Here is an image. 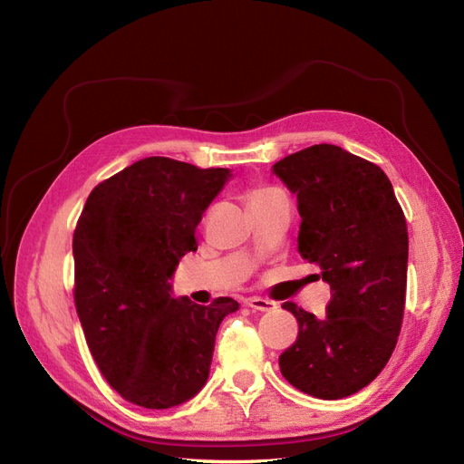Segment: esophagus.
<instances>
[{
    "instance_id": "34e87169",
    "label": "esophagus",
    "mask_w": 464,
    "mask_h": 464,
    "mask_svg": "<svg viewBox=\"0 0 464 464\" xmlns=\"http://www.w3.org/2000/svg\"><path fill=\"white\" fill-rule=\"evenodd\" d=\"M247 305L251 307V310H257V312H275L278 304L273 302V300H265V298H259V296H251L247 298Z\"/></svg>"
}]
</instances>
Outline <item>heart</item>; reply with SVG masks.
I'll return each instance as SVG.
<instances>
[{
  "instance_id": "b5f03b06",
  "label": "heart",
  "mask_w": 464,
  "mask_h": 464,
  "mask_svg": "<svg viewBox=\"0 0 464 464\" xmlns=\"http://www.w3.org/2000/svg\"><path fill=\"white\" fill-rule=\"evenodd\" d=\"M271 193H278V191H276V189H257L254 195H251V199L263 198V195H271Z\"/></svg>"
}]
</instances>
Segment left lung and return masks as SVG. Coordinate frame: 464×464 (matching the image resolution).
<instances>
[{
    "instance_id": "left-lung-1",
    "label": "left lung",
    "mask_w": 464,
    "mask_h": 464,
    "mask_svg": "<svg viewBox=\"0 0 464 464\" xmlns=\"http://www.w3.org/2000/svg\"><path fill=\"white\" fill-rule=\"evenodd\" d=\"M296 195L298 251L331 286L327 315L292 302L298 339L278 358L286 382L334 401L354 395L385 368L401 333L409 232L382 168L336 145H314L273 164Z\"/></svg>"
}]
</instances>
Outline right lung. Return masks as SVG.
<instances>
[{"instance_id": "obj_1", "label": "right lung", "mask_w": 464, "mask_h": 464, "mask_svg": "<svg viewBox=\"0 0 464 464\" xmlns=\"http://www.w3.org/2000/svg\"><path fill=\"white\" fill-rule=\"evenodd\" d=\"M232 178L150 157L98 184L73 234L75 305L94 362L120 395L143 409H172L208 379L232 298L199 305L174 298L179 259L198 249L203 213Z\"/></svg>"}]
</instances>
